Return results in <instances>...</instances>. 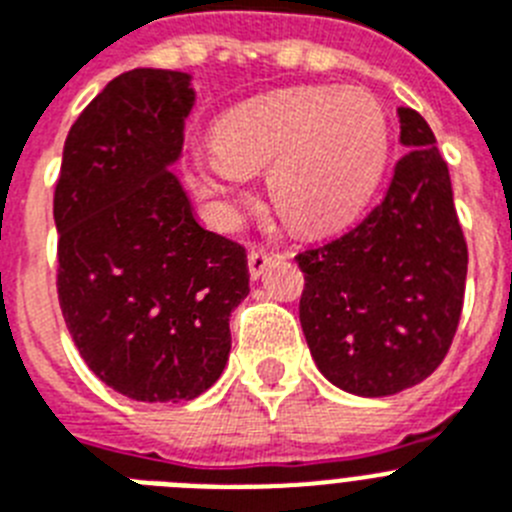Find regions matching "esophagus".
I'll return each instance as SVG.
<instances>
[{"mask_svg": "<svg viewBox=\"0 0 512 512\" xmlns=\"http://www.w3.org/2000/svg\"><path fill=\"white\" fill-rule=\"evenodd\" d=\"M277 259H279V253L271 251V248H264V246L251 248V251H248V271H251V277L259 279L266 271V266H271Z\"/></svg>", "mask_w": 512, "mask_h": 512, "instance_id": "34e87169", "label": "esophagus"}]
</instances>
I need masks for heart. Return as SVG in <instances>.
Here are the masks:
<instances>
[{
    "instance_id": "b5f03b06",
    "label": "heart",
    "mask_w": 512,
    "mask_h": 512,
    "mask_svg": "<svg viewBox=\"0 0 512 512\" xmlns=\"http://www.w3.org/2000/svg\"><path fill=\"white\" fill-rule=\"evenodd\" d=\"M212 146L192 158V179L223 210H233L246 171L269 166V197L284 223L328 230L374 192L390 133L364 89L307 87L230 110L215 122Z\"/></svg>"
}]
</instances>
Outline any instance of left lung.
Instances as JSON below:
<instances>
[{
    "mask_svg": "<svg viewBox=\"0 0 512 512\" xmlns=\"http://www.w3.org/2000/svg\"><path fill=\"white\" fill-rule=\"evenodd\" d=\"M400 143L384 200L323 246L297 253L300 323L328 382L387 397L431 377L464 305L467 241L449 166L428 122L400 107Z\"/></svg>",
    "mask_w": 512,
    "mask_h": 512,
    "instance_id": "left-lung-1",
    "label": "left lung"
}]
</instances>
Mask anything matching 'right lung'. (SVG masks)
<instances>
[{
  "instance_id": "obj_1",
  "label": "right lung",
  "mask_w": 512,
  "mask_h": 512,
  "mask_svg": "<svg viewBox=\"0 0 512 512\" xmlns=\"http://www.w3.org/2000/svg\"><path fill=\"white\" fill-rule=\"evenodd\" d=\"M192 104L182 71L112 79L71 125L53 194L66 328L89 369L140 402L210 390L248 295L246 248L202 228L169 171Z\"/></svg>"
}]
</instances>
